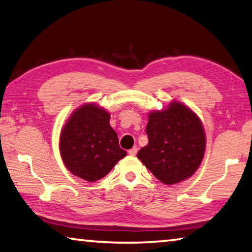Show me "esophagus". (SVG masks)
<instances>
[{"instance_id":"34e87169","label":"esophagus","mask_w":252,"mask_h":252,"mask_svg":"<svg viewBox=\"0 0 252 252\" xmlns=\"http://www.w3.org/2000/svg\"><path fill=\"white\" fill-rule=\"evenodd\" d=\"M136 152H138V148L134 147V148H132L131 150H129V155H130L131 157H134V156L136 155Z\"/></svg>"}]
</instances>
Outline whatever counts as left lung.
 I'll list each match as a JSON object with an SVG mask.
<instances>
[{
    "label": "left lung",
    "instance_id": "8db88e82",
    "mask_svg": "<svg viewBox=\"0 0 252 252\" xmlns=\"http://www.w3.org/2000/svg\"><path fill=\"white\" fill-rule=\"evenodd\" d=\"M146 131L149 142L136 157L158 180L176 185L197 171L206 151V133L190 108L172 101L167 109L152 111Z\"/></svg>",
    "mask_w": 252,
    "mask_h": 252
}]
</instances>
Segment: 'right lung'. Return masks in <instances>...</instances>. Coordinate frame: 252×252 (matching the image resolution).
Listing matches in <instances>:
<instances>
[{"label":"right lung","instance_id":"right-lung-1","mask_svg":"<svg viewBox=\"0 0 252 252\" xmlns=\"http://www.w3.org/2000/svg\"><path fill=\"white\" fill-rule=\"evenodd\" d=\"M109 121L108 111L94 103H85L72 112L60 134V153L72 174L94 182L126 156Z\"/></svg>","mask_w":252,"mask_h":252}]
</instances>
